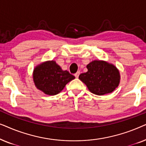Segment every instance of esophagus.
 <instances>
[{"mask_svg":"<svg viewBox=\"0 0 146 146\" xmlns=\"http://www.w3.org/2000/svg\"><path fill=\"white\" fill-rule=\"evenodd\" d=\"M80 71H78V72H76V74H74V76H75V77H76V78H78V77H79V75H80Z\"/></svg>","mask_w":146,"mask_h":146,"instance_id":"1","label":"esophagus"}]
</instances>
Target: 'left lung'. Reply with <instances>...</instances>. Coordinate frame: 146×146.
<instances>
[{
  "label": "left lung",
  "mask_w": 146,
  "mask_h": 146,
  "mask_svg": "<svg viewBox=\"0 0 146 146\" xmlns=\"http://www.w3.org/2000/svg\"><path fill=\"white\" fill-rule=\"evenodd\" d=\"M88 72L79 76L92 93L104 95L111 93L119 83V73L115 66L104 61L94 60L86 66Z\"/></svg>",
  "instance_id": "left-lung-1"
}]
</instances>
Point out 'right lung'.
I'll list each match as a JSON object with an SVG mask.
<instances>
[{
  "mask_svg": "<svg viewBox=\"0 0 146 146\" xmlns=\"http://www.w3.org/2000/svg\"><path fill=\"white\" fill-rule=\"evenodd\" d=\"M74 78L68 71L62 70L60 66L52 60L38 65L33 72L36 87L47 95L58 94L66 84Z\"/></svg>",
  "mask_w": 146,
  "mask_h": 146,
  "instance_id": "right-lung-1",
  "label": "right lung"
}]
</instances>
